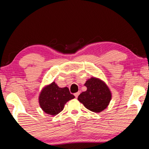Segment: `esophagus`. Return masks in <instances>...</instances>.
Here are the masks:
<instances>
[{"label": "esophagus", "mask_w": 149, "mask_h": 149, "mask_svg": "<svg viewBox=\"0 0 149 149\" xmlns=\"http://www.w3.org/2000/svg\"><path fill=\"white\" fill-rule=\"evenodd\" d=\"M79 94H80V92H79V91L77 92V93H74V96H75V97H76V98H77L79 95Z\"/></svg>", "instance_id": "obj_1"}]
</instances>
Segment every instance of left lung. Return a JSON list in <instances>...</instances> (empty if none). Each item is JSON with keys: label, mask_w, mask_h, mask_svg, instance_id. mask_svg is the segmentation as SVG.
I'll list each match as a JSON object with an SVG mask.
<instances>
[{"label": "left lung", "mask_w": 149, "mask_h": 149, "mask_svg": "<svg viewBox=\"0 0 149 149\" xmlns=\"http://www.w3.org/2000/svg\"><path fill=\"white\" fill-rule=\"evenodd\" d=\"M84 86L87 90L79 95L78 100L87 109L95 113L105 109L111 100V93L106 84L99 79L92 77Z\"/></svg>", "instance_id": "8db88e82"}]
</instances>
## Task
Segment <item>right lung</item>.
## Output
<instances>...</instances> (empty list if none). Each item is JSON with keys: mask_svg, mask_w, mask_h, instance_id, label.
<instances>
[{"mask_svg": "<svg viewBox=\"0 0 149 149\" xmlns=\"http://www.w3.org/2000/svg\"><path fill=\"white\" fill-rule=\"evenodd\" d=\"M74 98L67 87L59 88L55 82H52L43 89L38 101L45 113L56 115L63 111L66 102Z\"/></svg>", "mask_w": 149, "mask_h": 149, "instance_id": "right-lung-1", "label": "right lung"}]
</instances>
